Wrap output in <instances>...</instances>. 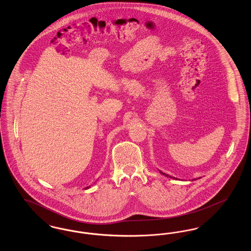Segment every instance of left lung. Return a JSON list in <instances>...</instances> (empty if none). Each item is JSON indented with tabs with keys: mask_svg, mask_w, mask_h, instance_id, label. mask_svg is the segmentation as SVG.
<instances>
[{
	"mask_svg": "<svg viewBox=\"0 0 251 251\" xmlns=\"http://www.w3.org/2000/svg\"><path fill=\"white\" fill-rule=\"evenodd\" d=\"M159 171H160V170H159ZM160 173H161V174H163V175H165V176H167V177H169V178H172V177H171V176H169V175H167V174H166V173H163V172H162V171H160ZM173 179H176V178H174V177H173Z\"/></svg>",
	"mask_w": 251,
	"mask_h": 251,
	"instance_id": "left-lung-1",
	"label": "left lung"
}]
</instances>
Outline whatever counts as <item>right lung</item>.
<instances>
[{
  "instance_id": "1",
  "label": "right lung",
  "mask_w": 251,
  "mask_h": 251,
  "mask_svg": "<svg viewBox=\"0 0 251 251\" xmlns=\"http://www.w3.org/2000/svg\"><path fill=\"white\" fill-rule=\"evenodd\" d=\"M86 188H88V187H86Z\"/></svg>"
}]
</instances>
